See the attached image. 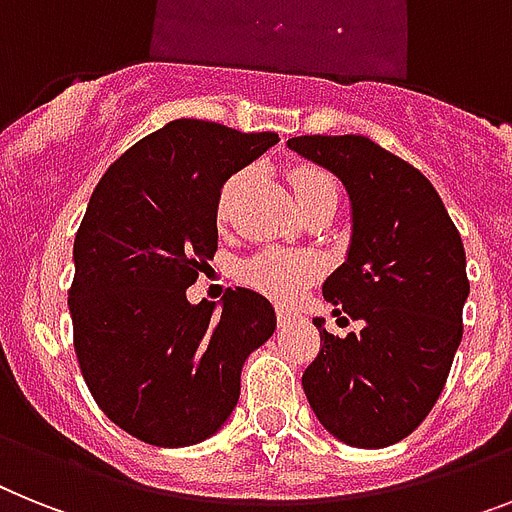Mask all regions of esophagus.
Listing matches in <instances>:
<instances>
[{"instance_id":"esophagus-1","label":"esophagus","mask_w":512,"mask_h":512,"mask_svg":"<svg viewBox=\"0 0 512 512\" xmlns=\"http://www.w3.org/2000/svg\"><path fill=\"white\" fill-rule=\"evenodd\" d=\"M290 319H293V314H290L287 308H277V324H280V327L290 324Z\"/></svg>"}]
</instances>
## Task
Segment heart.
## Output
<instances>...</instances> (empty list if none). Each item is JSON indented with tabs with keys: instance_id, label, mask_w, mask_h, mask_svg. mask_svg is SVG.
<instances>
[{
	"instance_id": "heart-1",
	"label": "heart",
	"mask_w": 512,
	"mask_h": 512,
	"mask_svg": "<svg viewBox=\"0 0 512 512\" xmlns=\"http://www.w3.org/2000/svg\"><path fill=\"white\" fill-rule=\"evenodd\" d=\"M243 180H246V172H238L227 180L225 190L219 196V219L227 217L232 196L243 185ZM287 180H290L293 196L298 201V209H306L311 201H316L324 193H335L332 177L319 167H295V170L287 172ZM316 274H319V261H316L314 253L285 251V248H264L256 256L243 261L238 269V277L248 287H256V290L282 303L293 301Z\"/></svg>"
}]
</instances>
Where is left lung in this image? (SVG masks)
<instances>
[{"label":"left lung","instance_id":"1","mask_svg":"<svg viewBox=\"0 0 512 512\" xmlns=\"http://www.w3.org/2000/svg\"><path fill=\"white\" fill-rule=\"evenodd\" d=\"M287 146L348 188L350 251L322 293L335 314L361 322L335 337L314 319L324 342L303 390L342 442L395 445L429 416L463 337L471 290L463 240L434 185L369 138L298 135Z\"/></svg>","mask_w":512,"mask_h":512}]
</instances>
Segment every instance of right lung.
Returning <instances> with one entry per match:
<instances>
[{
    "label": "right lung",
    "mask_w": 512,
    "mask_h": 512,
    "mask_svg": "<svg viewBox=\"0 0 512 512\" xmlns=\"http://www.w3.org/2000/svg\"><path fill=\"white\" fill-rule=\"evenodd\" d=\"M280 141L172 120L109 164L75 235L67 293L80 371L114 424L156 447L196 445L225 424L240 369L277 327L248 287L214 303L185 290L217 253V206L235 172Z\"/></svg>",
    "instance_id": "obj_1"
}]
</instances>
